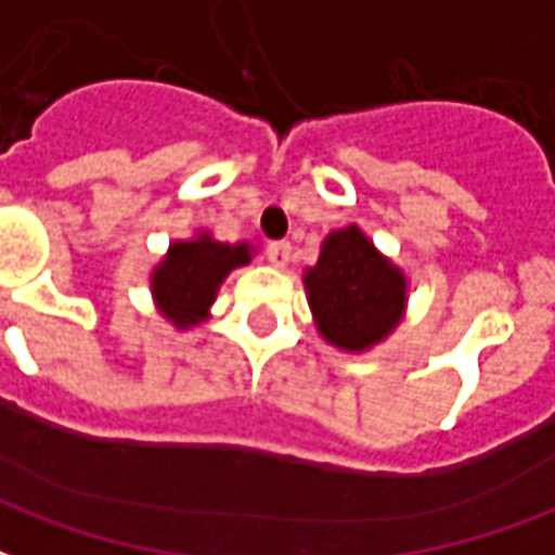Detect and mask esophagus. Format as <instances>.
<instances>
[{
	"label": "esophagus",
	"instance_id": "34e87169",
	"mask_svg": "<svg viewBox=\"0 0 555 555\" xmlns=\"http://www.w3.org/2000/svg\"><path fill=\"white\" fill-rule=\"evenodd\" d=\"M267 255H270V261H273L276 267H285L291 261V243L288 241L267 243Z\"/></svg>",
	"mask_w": 555,
	"mask_h": 555
}]
</instances>
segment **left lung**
<instances>
[{
  "label": "left lung",
  "mask_w": 555,
  "mask_h": 555,
  "mask_svg": "<svg viewBox=\"0 0 555 555\" xmlns=\"http://www.w3.org/2000/svg\"><path fill=\"white\" fill-rule=\"evenodd\" d=\"M302 282L318 333L338 350L374 348L404 318L408 276L357 225L326 234Z\"/></svg>",
  "instance_id": "8db88e82"
}]
</instances>
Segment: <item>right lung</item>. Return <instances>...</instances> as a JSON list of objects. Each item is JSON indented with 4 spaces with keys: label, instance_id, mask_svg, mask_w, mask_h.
Listing matches in <instances>:
<instances>
[{
    "label": "right lung",
    "instance_id": "add662e5",
    "mask_svg": "<svg viewBox=\"0 0 555 555\" xmlns=\"http://www.w3.org/2000/svg\"><path fill=\"white\" fill-rule=\"evenodd\" d=\"M253 261L249 243H219L207 231L195 234L193 241L171 243L166 258L151 273V294L157 309L178 330L202 324L217 300L222 279L234 267Z\"/></svg>",
    "mask_w": 555,
    "mask_h": 555
}]
</instances>
